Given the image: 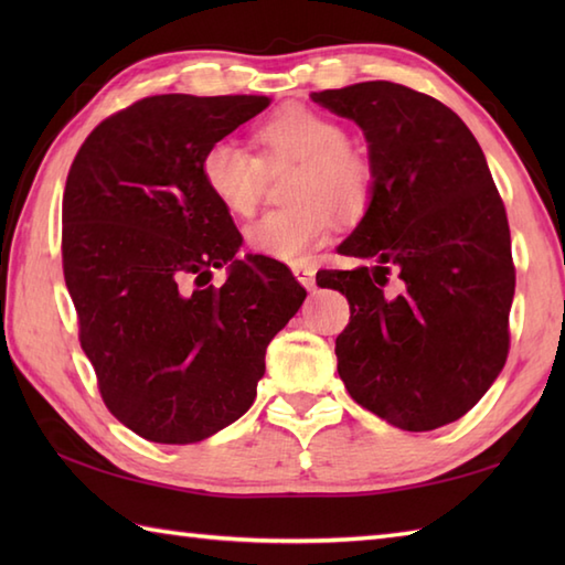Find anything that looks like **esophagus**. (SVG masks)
Segmentation results:
<instances>
[{
	"label": "esophagus",
	"mask_w": 565,
	"mask_h": 565,
	"mask_svg": "<svg viewBox=\"0 0 565 565\" xmlns=\"http://www.w3.org/2000/svg\"><path fill=\"white\" fill-rule=\"evenodd\" d=\"M294 276L298 279V284L306 286V289H313L316 286V269L313 267H301V264H298V267H294Z\"/></svg>",
	"instance_id": "esophagus-1"
}]
</instances>
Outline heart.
<instances>
[{"label": "heart", "instance_id": "obj_1", "mask_svg": "<svg viewBox=\"0 0 565 565\" xmlns=\"http://www.w3.org/2000/svg\"><path fill=\"white\" fill-rule=\"evenodd\" d=\"M264 160L237 140H218L203 152L201 174L213 199L235 215L259 203L267 170L281 160L301 162L289 199L291 209L269 211L247 225L245 239L255 255L286 264H303L328 243L334 213L356 215L371 196V164L347 146L344 128L332 118L306 109L271 116L257 134Z\"/></svg>", "mask_w": 565, "mask_h": 565}]
</instances>
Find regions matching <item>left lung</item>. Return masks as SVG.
Segmentation results:
<instances>
[{
	"mask_svg": "<svg viewBox=\"0 0 565 565\" xmlns=\"http://www.w3.org/2000/svg\"><path fill=\"white\" fill-rule=\"evenodd\" d=\"M310 99L366 138L369 206L340 255L371 262L318 271L347 296L338 374L369 413L405 431L466 415L505 366L514 267L505 206L486 154L449 106L393 82ZM393 268L401 295L382 291Z\"/></svg>",
	"mask_w": 565,
	"mask_h": 565,
	"instance_id": "8db88e82",
	"label": "left lung"
}]
</instances>
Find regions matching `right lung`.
Wrapping results in <instances>:
<instances>
[{"label": "right lung", "instance_id": "1", "mask_svg": "<svg viewBox=\"0 0 565 565\" xmlns=\"http://www.w3.org/2000/svg\"><path fill=\"white\" fill-rule=\"evenodd\" d=\"M269 97L160 94L106 118L84 140L63 196V269L79 342L102 398L128 429L194 444L243 417L267 344L306 289L262 255L203 184L213 142ZM226 267L221 287H203Z\"/></svg>", "mask_w": 565, "mask_h": 565}]
</instances>
